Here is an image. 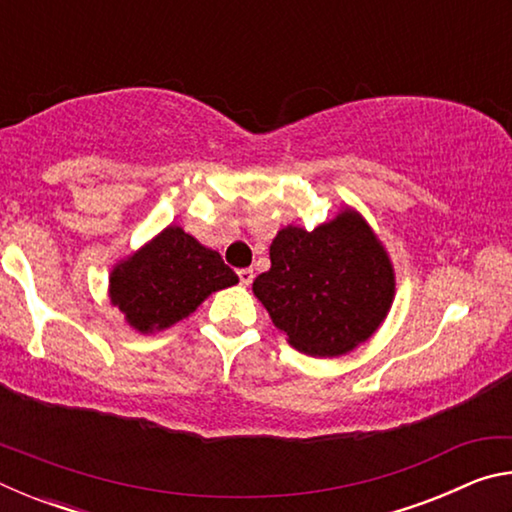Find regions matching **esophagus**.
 I'll return each mask as SVG.
<instances>
[{
    "label": "esophagus",
    "mask_w": 512,
    "mask_h": 512,
    "mask_svg": "<svg viewBox=\"0 0 512 512\" xmlns=\"http://www.w3.org/2000/svg\"><path fill=\"white\" fill-rule=\"evenodd\" d=\"M237 275H239V282L244 284V287H248L250 282H253V277H255V273H253V268H239L237 271Z\"/></svg>",
    "instance_id": "34e87169"
}]
</instances>
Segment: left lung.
<instances>
[{
	"label": "left lung",
	"instance_id": "1",
	"mask_svg": "<svg viewBox=\"0 0 512 512\" xmlns=\"http://www.w3.org/2000/svg\"><path fill=\"white\" fill-rule=\"evenodd\" d=\"M289 343L336 357L366 341L393 302L395 277L384 248L354 212L316 230L284 228L271 244V271L253 282Z\"/></svg>",
	"mask_w": 512,
	"mask_h": 512
}]
</instances>
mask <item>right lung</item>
Listing matches in <instances>:
<instances>
[{"instance_id":"1","label":"right lung","mask_w":512,"mask_h":512,"mask_svg":"<svg viewBox=\"0 0 512 512\" xmlns=\"http://www.w3.org/2000/svg\"><path fill=\"white\" fill-rule=\"evenodd\" d=\"M237 282V273L223 264L216 250L169 225L112 271L110 300L124 311L128 323L146 334L178 323L212 291Z\"/></svg>"}]
</instances>
